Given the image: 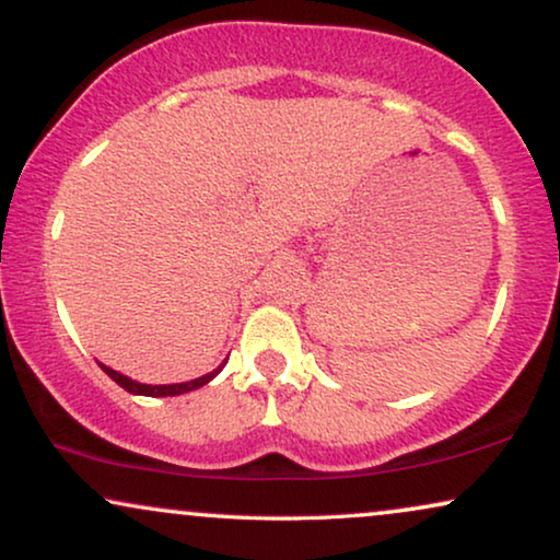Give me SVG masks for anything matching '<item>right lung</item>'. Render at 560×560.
Returning a JSON list of instances; mask_svg holds the SVG:
<instances>
[{
	"instance_id": "1",
	"label": "right lung",
	"mask_w": 560,
	"mask_h": 560,
	"mask_svg": "<svg viewBox=\"0 0 560 560\" xmlns=\"http://www.w3.org/2000/svg\"><path fill=\"white\" fill-rule=\"evenodd\" d=\"M100 366H102L104 374H107V376L112 378V382H117L119 386H122L125 392H130V394H145V397H176V394H186V392H191V389H199V386H205L207 382H212V378L218 376L220 371H222V366H220V369L210 371V374H205V376L194 378V382H184V384H163V386H151V384L132 382V378H128V376L117 374V371L107 369V366H104V363H100Z\"/></svg>"
}]
</instances>
